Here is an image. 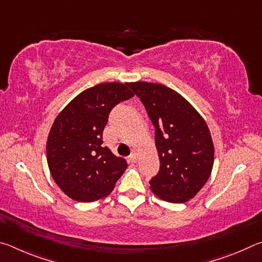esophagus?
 I'll return each mask as SVG.
<instances>
[{"label": "esophagus", "mask_w": 262, "mask_h": 262, "mask_svg": "<svg viewBox=\"0 0 262 262\" xmlns=\"http://www.w3.org/2000/svg\"><path fill=\"white\" fill-rule=\"evenodd\" d=\"M136 159H137V157H136V152H135V151H133V152L130 154V156H129V161H130L132 163H135V162H136Z\"/></svg>", "instance_id": "esophagus-1"}]
</instances>
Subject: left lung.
<instances>
[{"label":"left lung","mask_w":262,"mask_h":262,"mask_svg":"<svg viewBox=\"0 0 262 262\" xmlns=\"http://www.w3.org/2000/svg\"><path fill=\"white\" fill-rule=\"evenodd\" d=\"M144 105L155 127L158 173L149 181L159 199L184 203L209 179L214 144L206 121L183 96L163 84H128Z\"/></svg>","instance_id":"obj_1"}]
</instances>
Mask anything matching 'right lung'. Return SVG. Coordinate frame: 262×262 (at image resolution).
<instances>
[{"label": "right lung", "mask_w": 262, "mask_h": 262, "mask_svg": "<svg viewBox=\"0 0 262 262\" xmlns=\"http://www.w3.org/2000/svg\"><path fill=\"white\" fill-rule=\"evenodd\" d=\"M129 83H101L81 92L61 111L48 134L51 174L62 192L78 202L105 198L127 168L126 159L103 145L110 112L132 98Z\"/></svg>", "instance_id": "1"}]
</instances>
